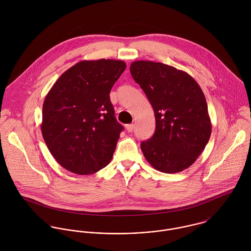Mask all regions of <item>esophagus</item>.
Here are the masks:
<instances>
[{
    "label": "esophagus",
    "mask_w": 251,
    "mask_h": 251,
    "mask_svg": "<svg viewBox=\"0 0 251 251\" xmlns=\"http://www.w3.org/2000/svg\"><path fill=\"white\" fill-rule=\"evenodd\" d=\"M133 129H134V125H133V124L126 126V130H127L128 132H132Z\"/></svg>",
    "instance_id": "esophagus-1"
}]
</instances>
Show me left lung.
<instances>
[{
    "label": "left lung",
    "instance_id": "1",
    "mask_svg": "<svg viewBox=\"0 0 251 251\" xmlns=\"http://www.w3.org/2000/svg\"><path fill=\"white\" fill-rule=\"evenodd\" d=\"M130 73L151 104L155 131L141 143L147 161L173 174L192 165L212 133L205 96L186 72L162 63L135 61Z\"/></svg>",
    "mask_w": 251,
    "mask_h": 251
}]
</instances>
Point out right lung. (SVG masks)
<instances>
[{"instance_id":"1","label":"right lung","mask_w":251,"mask_h":251,"mask_svg":"<svg viewBox=\"0 0 251 251\" xmlns=\"http://www.w3.org/2000/svg\"><path fill=\"white\" fill-rule=\"evenodd\" d=\"M124 61H81L64 72L45 97L41 132L54 158L78 175L109 164L124 126L115 118L110 92Z\"/></svg>"}]
</instances>
